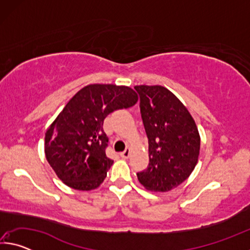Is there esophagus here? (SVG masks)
<instances>
[{
	"label": "esophagus",
	"mask_w": 250,
	"mask_h": 250,
	"mask_svg": "<svg viewBox=\"0 0 250 250\" xmlns=\"http://www.w3.org/2000/svg\"><path fill=\"white\" fill-rule=\"evenodd\" d=\"M130 153H131V150L130 149H125L124 152H121L120 153V156L122 159H128L130 156Z\"/></svg>",
	"instance_id": "obj_1"
}]
</instances>
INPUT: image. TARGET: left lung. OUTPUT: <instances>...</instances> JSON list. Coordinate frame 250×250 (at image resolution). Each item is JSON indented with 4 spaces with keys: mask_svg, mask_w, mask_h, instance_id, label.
I'll return each mask as SVG.
<instances>
[{
    "mask_svg": "<svg viewBox=\"0 0 250 250\" xmlns=\"http://www.w3.org/2000/svg\"><path fill=\"white\" fill-rule=\"evenodd\" d=\"M149 139V167L138 180L152 192H168L191 175L201 149V137L191 113L163 86H135Z\"/></svg>",
    "mask_w": 250,
    "mask_h": 250,
    "instance_id": "obj_1",
    "label": "left lung"
}]
</instances>
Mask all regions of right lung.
Masks as SVG:
<instances>
[{"instance_id": "add662e5", "label": "right lung", "mask_w": 250, "mask_h": 250, "mask_svg": "<svg viewBox=\"0 0 250 250\" xmlns=\"http://www.w3.org/2000/svg\"><path fill=\"white\" fill-rule=\"evenodd\" d=\"M138 103L128 86L92 83L82 88L45 132V155L58 179L78 191L99 188L113 160L105 155L104 120Z\"/></svg>"}]
</instances>
